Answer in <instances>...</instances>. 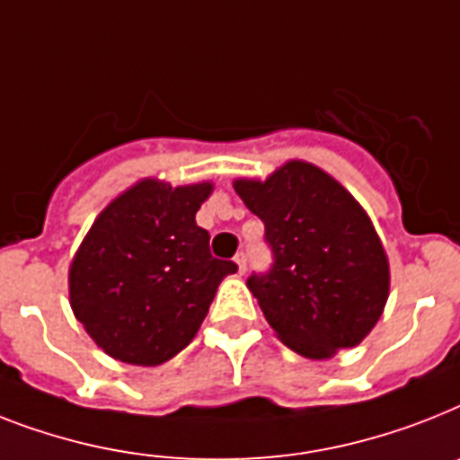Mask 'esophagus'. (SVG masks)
I'll return each mask as SVG.
<instances>
[{
    "label": "esophagus",
    "mask_w": 460,
    "mask_h": 460,
    "mask_svg": "<svg viewBox=\"0 0 460 460\" xmlns=\"http://www.w3.org/2000/svg\"><path fill=\"white\" fill-rule=\"evenodd\" d=\"M234 260H236V267H238V274H245V269H248V252H238L236 257H234Z\"/></svg>",
    "instance_id": "esophagus-1"
}]
</instances>
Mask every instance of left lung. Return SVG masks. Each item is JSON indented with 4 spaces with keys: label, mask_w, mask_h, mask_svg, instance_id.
I'll use <instances>...</instances> for the list:
<instances>
[{
    "label": "left lung",
    "mask_w": 460,
    "mask_h": 460,
    "mask_svg": "<svg viewBox=\"0 0 460 460\" xmlns=\"http://www.w3.org/2000/svg\"><path fill=\"white\" fill-rule=\"evenodd\" d=\"M234 189L264 222L271 250V267L248 279L269 326L309 359L359 345L390 290L385 250L361 205L309 163Z\"/></svg>",
    "instance_id": "obj_1"
}]
</instances>
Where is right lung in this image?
I'll use <instances>...</instances> for the list:
<instances>
[{"label":"right lung","instance_id":"1","mask_svg":"<svg viewBox=\"0 0 460 460\" xmlns=\"http://www.w3.org/2000/svg\"><path fill=\"white\" fill-rule=\"evenodd\" d=\"M210 184L146 179L101 212L70 267V305L113 359L158 366L203 323L217 286L236 262L210 252L196 212Z\"/></svg>","mask_w":460,"mask_h":460}]
</instances>
